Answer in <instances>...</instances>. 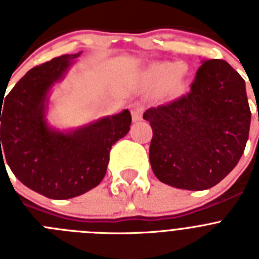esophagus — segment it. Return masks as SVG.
Listing matches in <instances>:
<instances>
[{
	"label": "esophagus",
	"instance_id": "34e87169",
	"mask_svg": "<svg viewBox=\"0 0 259 259\" xmlns=\"http://www.w3.org/2000/svg\"><path fill=\"white\" fill-rule=\"evenodd\" d=\"M130 110H131V114H132V119H134L135 122H139L141 120V116H143L144 113V106L139 102H135L130 106Z\"/></svg>",
	"mask_w": 259,
	"mask_h": 259
}]
</instances>
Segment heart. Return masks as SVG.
Here are the masks:
<instances>
[{
  "label": "heart",
  "mask_w": 259,
  "mask_h": 259,
  "mask_svg": "<svg viewBox=\"0 0 259 259\" xmlns=\"http://www.w3.org/2000/svg\"><path fill=\"white\" fill-rule=\"evenodd\" d=\"M150 79L158 85H168V92L174 97L184 95L188 89V79L185 70L178 62L154 65L150 68Z\"/></svg>",
  "instance_id": "b5f03b06"
}]
</instances>
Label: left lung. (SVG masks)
<instances>
[{"label":"left lung","mask_w":259,"mask_h":259,"mask_svg":"<svg viewBox=\"0 0 259 259\" xmlns=\"http://www.w3.org/2000/svg\"><path fill=\"white\" fill-rule=\"evenodd\" d=\"M149 159L159 182L203 191L223 180L245 150L250 107L245 81L223 59L202 61L187 96L144 113Z\"/></svg>","instance_id":"1"}]
</instances>
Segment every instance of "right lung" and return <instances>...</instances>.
Here are the masks:
<instances>
[{"label":"right lung","mask_w":259,"mask_h":259,"mask_svg":"<svg viewBox=\"0 0 259 259\" xmlns=\"http://www.w3.org/2000/svg\"><path fill=\"white\" fill-rule=\"evenodd\" d=\"M80 54L31 68L1 100L0 163L6 162L26 187L52 200L76 197L97 187L106 174L111 146L128 134L132 120L125 109L65 131L49 124L52 88Z\"/></svg>","instance_id":"1"}]
</instances>
